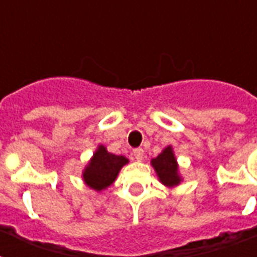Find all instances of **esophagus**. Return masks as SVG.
Instances as JSON below:
<instances>
[{"mask_svg": "<svg viewBox=\"0 0 257 257\" xmlns=\"http://www.w3.org/2000/svg\"><path fill=\"white\" fill-rule=\"evenodd\" d=\"M133 156H135V158L137 161H141L144 158V150L141 149V148H137V149L133 150Z\"/></svg>", "mask_w": 257, "mask_h": 257, "instance_id": "esophagus-1", "label": "esophagus"}]
</instances>
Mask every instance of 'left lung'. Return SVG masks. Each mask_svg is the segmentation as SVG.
Wrapping results in <instances>:
<instances>
[{
    "label": "left lung",
    "mask_w": 257,
    "mask_h": 257,
    "mask_svg": "<svg viewBox=\"0 0 257 257\" xmlns=\"http://www.w3.org/2000/svg\"><path fill=\"white\" fill-rule=\"evenodd\" d=\"M150 165L153 166L154 172L158 177V181L164 186L173 189L182 182L178 162H177L176 154H174L172 145L165 148L156 158H152Z\"/></svg>",
    "instance_id": "8db88e82"
}]
</instances>
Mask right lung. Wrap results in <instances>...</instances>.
I'll return each mask as SVG.
<instances>
[{
	"instance_id": "add662e5",
	"label": "right lung",
	"mask_w": 257,
	"mask_h": 257,
	"mask_svg": "<svg viewBox=\"0 0 257 257\" xmlns=\"http://www.w3.org/2000/svg\"><path fill=\"white\" fill-rule=\"evenodd\" d=\"M128 162L125 156L109 153L104 145H97L93 156L83 169V182L89 189L100 193L116 181L122 166Z\"/></svg>"
}]
</instances>
